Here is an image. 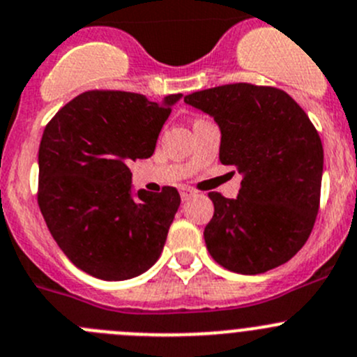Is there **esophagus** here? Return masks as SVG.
<instances>
[{"instance_id": "esophagus-1", "label": "esophagus", "mask_w": 357, "mask_h": 357, "mask_svg": "<svg viewBox=\"0 0 357 357\" xmlns=\"http://www.w3.org/2000/svg\"><path fill=\"white\" fill-rule=\"evenodd\" d=\"M179 192H181V199L183 200H188L190 197L195 195V190L190 188V186H181V188H179Z\"/></svg>"}]
</instances>
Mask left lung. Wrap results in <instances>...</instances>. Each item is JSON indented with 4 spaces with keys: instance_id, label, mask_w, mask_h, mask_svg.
Returning a JSON list of instances; mask_svg holds the SVG:
<instances>
[{
    "instance_id": "8db88e82",
    "label": "left lung",
    "mask_w": 357,
    "mask_h": 357,
    "mask_svg": "<svg viewBox=\"0 0 357 357\" xmlns=\"http://www.w3.org/2000/svg\"><path fill=\"white\" fill-rule=\"evenodd\" d=\"M185 102L216 120L221 164L242 174L237 199L209 193V255L245 275L291 259L312 231L321 200L323 143L307 113L281 89L252 83L193 92Z\"/></svg>"
}]
</instances>
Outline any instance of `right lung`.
<instances>
[{
  "instance_id": "1",
  "label": "right lung",
  "mask_w": 357,
  "mask_h": 357,
  "mask_svg": "<svg viewBox=\"0 0 357 357\" xmlns=\"http://www.w3.org/2000/svg\"><path fill=\"white\" fill-rule=\"evenodd\" d=\"M179 98L158 105L134 92L86 91L45 127L38 206L62 252L92 278H136L164 249L181 197L174 186L132 197L129 165L153 155Z\"/></svg>"
}]
</instances>
